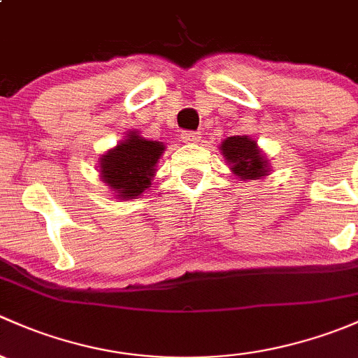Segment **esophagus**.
I'll list each match as a JSON object with an SVG mask.
<instances>
[{
    "label": "esophagus",
    "mask_w": 358,
    "mask_h": 358,
    "mask_svg": "<svg viewBox=\"0 0 358 358\" xmlns=\"http://www.w3.org/2000/svg\"><path fill=\"white\" fill-rule=\"evenodd\" d=\"M180 139H182L184 143H198L200 141V134L194 131H184L182 134H180Z\"/></svg>",
    "instance_id": "34e87169"
}]
</instances>
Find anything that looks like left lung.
Listing matches in <instances>:
<instances>
[{
  "instance_id": "8db88e82",
  "label": "left lung",
  "mask_w": 358,
  "mask_h": 358,
  "mask_svg": "<svg viewBox=\"0 0 358 358\" xmlns=\"http://www.w3.org/2000/svg\"><path fill=\"white\" fill-rule=\"evenodd\" d=\"M220 153L229 164L233 174L241 180H257L268 176V160H265L257 141L248 136H231L224 139Z\"/></svg>"
}]
</instances>
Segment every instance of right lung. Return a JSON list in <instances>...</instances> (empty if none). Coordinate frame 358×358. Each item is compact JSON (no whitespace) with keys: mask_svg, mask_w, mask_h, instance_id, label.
Wrapping results in <instances>:
<instances>
[{"mask_svg":"<svg viewBox=\"0 0 358 358\" xmlns=\"http://www.w3.org/2000/svg\"><path fill=\"white\" fill-rule=\"evenodd\" d=\"M165 146L131 131L115 148L99 158V178L119 198H138L152 184L158 158Z\"/></svg>","mask_w":358,"mask_h":358,"instance_id":"1","label":"right lung"}]
</instances>
